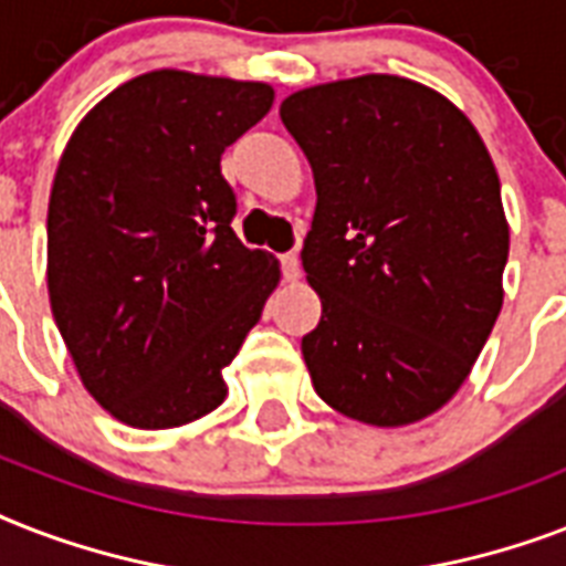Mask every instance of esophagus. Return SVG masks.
<instances>
[{"label": "esophagus", "instance_id": "obj_1", "mask_svg": "<svg viewBox=\"0 0 566 566\" xmlns=\"http://www.w3.org/2000/svg\"><path fill=\"white\" fill-rule=\"evenodd\" d=\"M282 273L287 282H296L302 275V266H300V255L296 252H287V255H282Z\"/></svg>", "mask_w": 566, "mask_h": 566}]
</instances>
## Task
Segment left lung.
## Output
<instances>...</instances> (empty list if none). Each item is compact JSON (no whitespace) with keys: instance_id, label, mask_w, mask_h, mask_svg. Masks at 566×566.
I'll use <instances>...</instances> for the list:
<instances>
[{"instance_id":"1","label":"left lung","mask_w":566,"mask_h":566,"mask_svg":"<svg viewBox=\"0 0 566 566\" xmlns=\"http://www.w3.org/2000/svg\"><path fill=\"white\" fill-rule=\"evenodd\" d=\"M279 114L317 188L302 247L323 302L302 337L314 390L381 429L422 420L500 317L509 220L491 153L447 96L399 75L305 87Z\"/></svg>"}]
</instances>
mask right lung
<instances>
[{"label":"right lung","mask_w":566,"mask_h":566,"mask_svg":"<svg viewBox=\"0 0 566 566\" xmlns=\"http://www.w3.org/2000/svg\"><path fill=\"white\" fill-rule=\"evenodd\" d=\"M273 87L155 70L75 126L46 217L52 317L82 385L132 429L185 426L226 399L222 367L279 284L231 229L220 155Z\"/></svg>","instance_id":"add662e5"}]
</instances>
